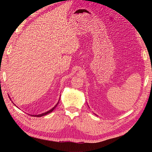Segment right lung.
I'll return each instance as SVG.
<instances>
[{
  "label": "right lung",
  "instance_id": "right-lung-1",
  "mask_svg": "<svg viewBox=\"0 0 152 152\" xmlns=\"http://www.w3.org/2000/svg\"><path fill=\"white\" fill-rule=\"evenodd\" d=\"M9 99H10V98H9ZM59 101L58 102V103L56 104L55 105V106L52 108V109H50V110H48V111L45 112V113H42V114H40V115H31V116H33V117H43V116H44V115H46L49 114V113H50L51 112H52L53 110L55 109V108H56V107H57V105H58V103H59Z\"/></svg>",
  "mask_w": 152,
  "mask_h": 152
}]
</instances>
